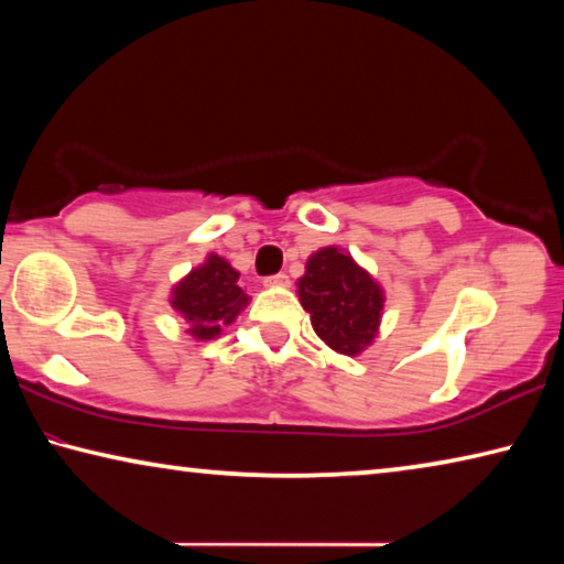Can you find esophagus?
Here are the masks:
<instances>
[{"label": "esophagus", "instance_id": "esophagus-1", "mask_svg": "<svg viewBox=\"0 0 564 564\" xmlns=\"http://www.w3.org/2000/svg\"><path fill=\"white\" fill-rule=\"evenodd\" d=\"M263 285L265 289H289L291 279L285 273H275V275H269V279H263Z\"/></svg>", "mask_w": 564, "mask_h": 564}]
</instances>
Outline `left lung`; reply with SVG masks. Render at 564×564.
<instances>
[{"label": "left lung", "instance_id": "1", "mask_svg": "<svg viewBox=\"0 0 564 564\" xmlns=\"http://www.w3.org/2000/svg\"><path fill=\"white\" fill-rule=\"evenodd\" d=\"M299 301L311 313V326L328 348L360 356L376 340L386 293L362 265L338 246L318 248L299 279Z\"/></svg>", "mask_w": 564, "mask_h": 564}]
</instances>
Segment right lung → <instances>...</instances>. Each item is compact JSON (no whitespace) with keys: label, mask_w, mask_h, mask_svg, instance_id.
<instances>
[{"label":"right lung","mask_w":564,"mask_h":564,"mask_svg":"<svg viewBox=\"0 0 564 564\" xmlns=\"http://www.w3.org/2000/svg\"><path fill=\"white\" fill-rule=\"evenodd\" d=\"M238 273L218 253H208L206 261L191 269L171 289V308L188 323L186 333L196 340H214L231 326L238 313L248 305V295L238 285Z\"/></svg>","instance_id":"obj_1"}]
</instances>
